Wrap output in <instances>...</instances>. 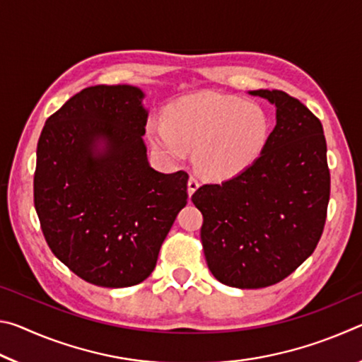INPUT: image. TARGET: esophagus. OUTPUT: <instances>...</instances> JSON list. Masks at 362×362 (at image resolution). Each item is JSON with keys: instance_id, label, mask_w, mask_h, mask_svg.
<instances>
[{"instance_id": "1", "label": "esophagus", "mask_w": 362, "mask_h": 362, "mask_svg": "<svg viewBox=\"0 0 362 362\" xmlns=\"http://www.w3.org/2000/svg\"><path fill=\"white\" fill-rule=\"evenodd\" d=\"M198 187H199V180H198V177H194V175H192L188 179V194L192 196L196 189H198Z\"/></svg>"}]
</instances>
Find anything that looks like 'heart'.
<instances>
[{"mask_svg": "<svg viewBox=\"0 0 362 362\" xmlns=\"http://www.w3.org/2000/svg\"><path fill=\"white\" fill-rule=\"evenodd\" d=\"M151 144L170 161L194 150L206 177L230 179L252 166L269 139V118L259 103L235 95L199 93L170 103L164 121L146 126Z\"/></svg>", "mask_w": 362, "mask_h": 362, "instance_id": "b5f03b06", "label": "heart"}]
</instances>
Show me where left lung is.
Returning a JSON list of instances; mask_svg holds the SVG:
<instances>
[{
	"label": "left lung",
	"mask_w": 362,
	"mask_h": 362,
	"mask_svg": "<svg viewBox=\"0 0 362 362\" xmlns=\"http://www.w3.org/2000/svg\"><path fill=\"white\" fill-rule=\"evenodd\" d=\"M276 105V126L252 166L192 196L203 214L201 243L222 284L279 283L315 252L327 217L330 174L322 124L283 90H252Z\"/></svg>",
	"instance_id": "left-lung-1"
}]
</instances>
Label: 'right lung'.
I'll return each mask as SVG.
<instances>
[{"mask_svg":"<svg viewBox=\"0 0 362 362\" xmlns=\"http://www.w3.org/2000/svg\"><path fill=\"white\" fill-rule=\"evenodd\" d=\"M142 97L127 84L90 86L49 116L38 140L33 196L42 235L94 286L148 278L188 199L185 170L163 174L148 164Z\"/></svg>","mask_w":362,"mask_h":362,"instance_id":"add662e5","label":"right lung"}]
</instances>
